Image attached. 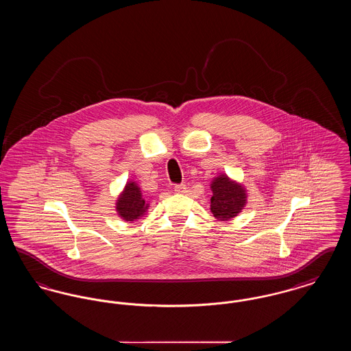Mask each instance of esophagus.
Segmentation results:
<instances>
[{
    "mask_svg": "<svg viewBox=\"0 0 351 351\" xmlns=\"http://www.w3.org/2000/svg\"><path fill=\"white\" fill-rule=\"evenodd\" d=\"M173 191H175L176 193H179V195L185 193V192H186V185H185V184H178V185H175Z\"/></svg>",
    "mask_w": 351,
    "mask_h": 351,
    "instance_id": "esophagus-1",
    "label": "esophagus"
}]
</instances>
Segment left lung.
Listing matches in <instances>:
<instances>
[{
	"label": "left lung",
	"mask_w": 351,
	"mask_h": 351,
	"mask_svg": "<svg viewBox=\"0 0 351 351\" xmlns=\"http://www.w3.org/2000/svg\"><path fill=\"white\" fill-rule=\"evenodd\" d=\"M213 196L210 199V210L213 216L228 221L238 216L246 204V191L242 185L230 182L225 175L216 178L212 183Z\"/></svg>",
	"instance_id": "1"
}]
</instances>
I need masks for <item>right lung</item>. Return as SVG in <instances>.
Here are the masks:
<instances>
[{"mask_svg":"<svg viewBox=\"0 0 351 351\" xmlns=\"http://www.w3.org/2000/svg\"><path fill=\"white\" fill-rule=\"evenodd\" d=\"M147 209L146 201L142 199L141 189L134 182L126 184L125 191L118 197L117 212L125 221L138 219Z\"/></svg>","mask_w":351,"mask_h":351,"instance_id":"add662e5","label":"right lung"}]
</instances>
